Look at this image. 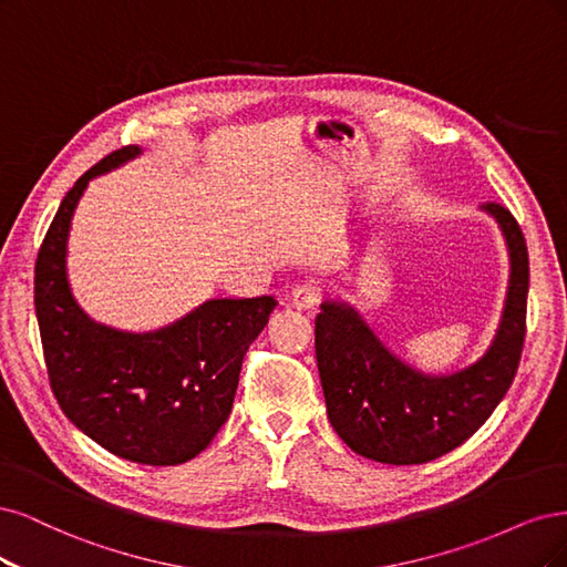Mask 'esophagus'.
I'll return each mask as SVG.
<instances>
[{
    "label": "esophagus",
    "instance_id": "esophagus-1",
    "mask_svg": "<svg viewBox=\"0 0 567 567\" xmlns=\"http://www.w3.org/2000/svg\"><path fill=\"white\" fill-rule=\"evenodd\" d=\"M322 301V289L318 285H299L295 287V291H291V306H295L297 310H310L320 306Z\"/></svg>",
    "mask_w": 567,
    "mask_h": 567
}]
</instances>
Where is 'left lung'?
<instances>
[{"mask_svg": "<svg viewBox=\"0 0 567 567\" xmlns=\"http://www.w3.org/2000/svg\"><path fill=\"white\" fill-rule=\"evenodd\" d=\"M497 218L511 282L499 332L489 351L452 377H424L391 355L343 303H322L316 318V358L327 416L353 452L383 464H426L460 447L495 412L518 372L527 313V245L506 207L485 203Z\"/></svg>", "mask_w": 567, "mask_h": 567, "instance_id": "8db88e82", "label": "left lung"}]
</instances>
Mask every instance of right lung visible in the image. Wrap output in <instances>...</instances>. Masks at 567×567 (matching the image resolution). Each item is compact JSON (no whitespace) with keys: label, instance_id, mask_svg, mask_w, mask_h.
Listing matches in <instances>:
<instances>
[{"label":"right lung","instance_id":"obj_1","mask_svg":"<svg viewBox=\"0 0 567 567\" xmlns=\"http://www.w3.org/2000/svg\"><path fill=\"white\" fill-rule=\"evenodd\" d=\"M136 155V145H122L63 197L34 264V310L51 391L70 422L122 460L176 466L224 426L245 353L278 301L212 299L151 334L117 332L82 313L65 280L72 212L91 178Z\"/></svg>","mask_w":567,"mask_h":567}]
</instances>
